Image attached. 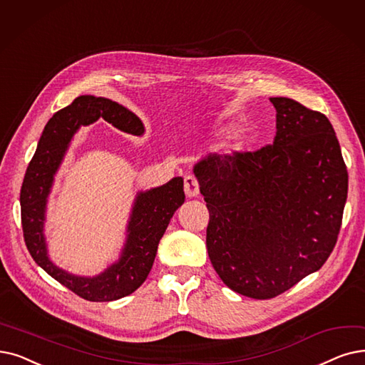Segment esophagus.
<instances>
[{
	"label": "esophagus",
	"instance_id": "1",
	"mask_svg": "<svg viewBox=\"0 0 365 365\" xmlns=\"http://www.w3.org/2000/svg\"><path fill=\"white\" fill-rule=\"evenodd\" d=\"M185 194L189 197V198H194L200 194V185H198V180L192 176V174H187V176H185Z\"/></svg>",
	"mask_w": 365,
	"mask_h": 365
}]
</instances>
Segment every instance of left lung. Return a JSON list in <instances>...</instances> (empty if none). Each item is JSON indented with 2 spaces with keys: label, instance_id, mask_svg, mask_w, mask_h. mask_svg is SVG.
<instances>
[{
  "label": "left lung",
  "instance_id": "left-lung-1",
  "mask_svg": "<svg viewBox=\"0 0 365 365\" xmlns=\"http://www.w3.org/2000/svg\"><path fill=\"white\" fill-rule=\"evenodd\" d=\"M273 145L205 158L194 167L209 210L205 243L228 288L270 299L319 270L340 232L347 170L328 118L270 98Z\"/></svg>",
  "mask_w": 365,
  "mask_h": 365
}]
</instances>
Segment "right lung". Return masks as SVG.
Returning <instances> with one entry per match:
<instances>
[{"label":"right lung","instance_id":"obj_1","mask_svg":"<svg viewBox=\"0 0 365 365\" xmlns=\"http://www.w3.org/2000/svg\"><path fill=\"white\" fill-rule=\"evenodd\" d=\"M103 118L118 130L140 135L143 123L130 110L101 97L82 95L61 108L44 126L37 150L21 187V217L31 257L55 280L88 301H113L133 294L150 273L158 245L168 222L185 201L183 179L174 178L161 187L137 197L128 227V240L120 261L97 277H76L59 270L46 255L43 220L46 198L62 156L81 125Z\"/></svg>","mask_w":365,"mask_h":365}]
</instances>
